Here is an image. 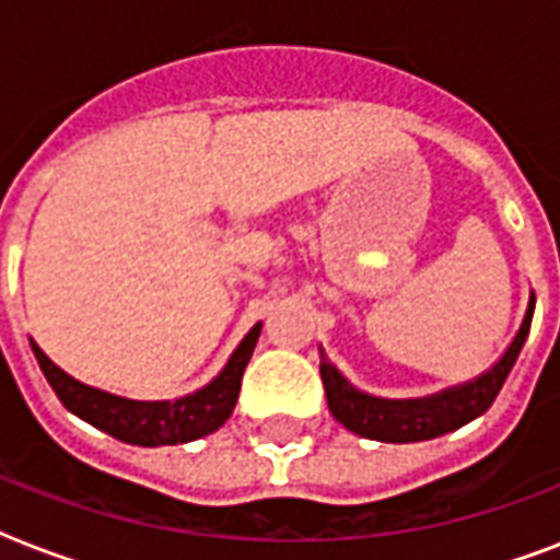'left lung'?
Masks as SVG:
<instances>
[{
	"label": "left lung",
	"mask_w": 560,
	"mask_h": 560,
	"mask_svg": "<svg viewBox=\"0 0 560 560\" xmlns=\"http://www.w3.org/2000/svg\"><path fill=\"white\" fill-rule=\"evenodd\" d=\"M532 314H535V293H532L526 316H523L521 331L509 346V351L500 358V363L488 369L486 374H479L477 381L462 383V386H453L447 392L430 395V398L386 400L363 395L323 354L319 374H323L328 409L342 427H349L351 433L363 435V439H377V442H424V439L459 430L462 424L482 416L500 395L514 360L521 354L523 342L529 337Z\"/></svg>",
	"instance_id": "8db88e82"
}]
</instances>
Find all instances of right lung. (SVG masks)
<instances>
[{
  "mask_svg": "<svg viewBox=\"0 0 560 560\" xmlns=\"http://www.w3.org/2000/svg\"><path fill=\"white\" fill-rule=\"evenodd\" d=\"M258 334H261V325H255L253 331L246 334L244 342L229 358L226 369L206 389L177 400H127L109 395V392L92 389L86 383L69 377L63 369H57L39 351L37 342H31V349L66 409H72L74 416H81L83 421H90L92 427H98L118 442L156 447V444L194 442L200 435L214 433L232 416L241 381H244V369L253 358Z\"/></svg>",
  "mask_w": 560,
  "mask_h": 560,
  "instance_id": "1",
  "label": "right lung"
}]
</instances>
